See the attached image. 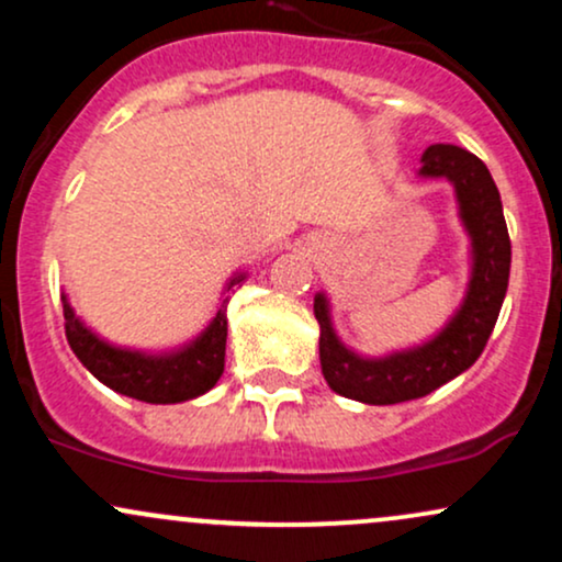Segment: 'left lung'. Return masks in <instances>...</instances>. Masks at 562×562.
<instances>
[{"instance_id": "1", "label": "left lung", "mask_w": 562, "mask_h": 562, "mask_svg": "<svg viewBox=\"0 0 562 562\" xmlns=\"http://www.w3.org/2000/svg\"><path fill=\"white\" fill-rule=\"evenodd\" d=\"M420 179H447L470 240V280L460 306L436 335L398 351L364 357L338 338L330 299L314 295L319 322V362L327 385L362 404H398L428 396L473 367L492 335L509 280V235L499 190L483 160L457 145H430L420 158Z\"/></svg>"}]
</instances>
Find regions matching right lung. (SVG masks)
<instances>
[{
  "label": "right lung",
  "instance_id": "add662e5",
  "mask_svg": "<svg viewBox=\"0 0 562 562\" xmlns=\"http://www.w3.org/2000/svg\"><path fill=\"white\" fill-rule=\"evenodd\" d=\"M245 272H235L224 285L216 317L195 338L166 351H142V348L115 346L97 335L70 306L63 293L66 314V338L79 362L87 367L102 385L115 393L147 404H179L203 396L218 383L224 372V348H227V301L235 285L245 280Z\"/></svg>",
  "mask_w": 562,
  "mask_h": 562
}]
</instances>
